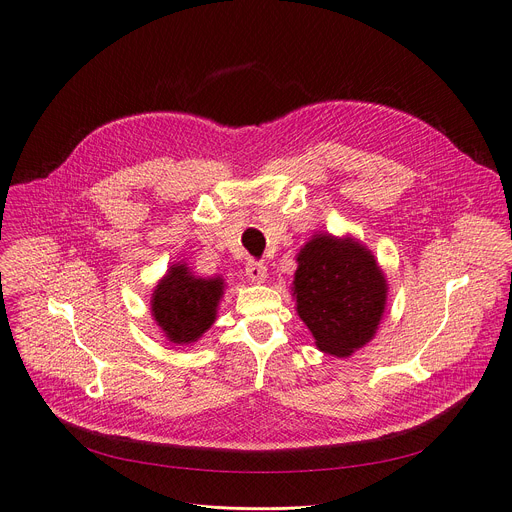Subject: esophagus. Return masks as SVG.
<instances>
[{
    "label": "esophagus",
    "instance_id": "34e87169",
    "mask_svg": "<svg viewBox=\"0 0 512 512\" xmlns=\"http://www.w3.org/2000/svg\"><path fill=\"white\" fill-rule=\"evenodd\" d=\"M245 274L253 284H263L267 280V267L257 261H249L245 267Z\"/></svg>",
    "mask_w": 512,
    "mask_h": 512
}]
</instances>
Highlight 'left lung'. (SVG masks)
I'll return each mask as SVG.
<instances>
[{
    "label": "left lung",
    "instance_id": "1",
    "mask_svg": "<svg viewBox=\"0 0 512 512\" xmlns=\"http://www.w3.org/2000/svg\"><path fill=\"white\" fill-rule=\"evenodd\" d=\"M296 261L292 296L317 348L346 358L368 344L387 304V280L374 255L354 238L315 234Z\"/></svg>",
    "mask_w": 512,
    "mask_h": 512
}]
</instances>
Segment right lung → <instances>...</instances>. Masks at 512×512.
<instances>
[{"mask_svg": "<svg viewBox=\"0 0 512 512\" xmlns=\"http://www.w3.org/2000/svg\"><path fill=\"white\" fill-rule=\"evenodd\" d=\"M222 294L224 280L220 276L197 278L185 263H175L154 288L152 317L168 342L187 346L214 325Z\"/></svg>", "mask_w": 512, "mask_h": 512, "instance_id": "1", "label": "right lung"}]
</instances>
